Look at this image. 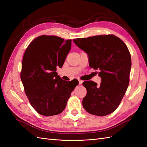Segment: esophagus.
I'll use <instances>...</instances> for the list:
<instances>
[{
  "label": "esophagus",
  "instance_id": "esophagus-1",
  "mask_svg": "<svg viewBox=\"0 0 147 147\" xmlns=\"http://www.w3.org/2000/svg\"><path fill=\"white\" fill-rule=\"evenodd\" d=\"M78 82H79V85H82V83H83V81L81 80H79Z\"/></svg>",
  "mask_w": 147,
  "mask_h": 147
}]
</instances>
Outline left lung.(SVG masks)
Segmentation results:
<instances>
[{"label":"left lung","instance_id":"1","mask_svg":"<svg viewBox=\"0 0 147 147\" xmlns=\"http://www.w3.org/2000/svg\"><path fill=\"white\" fill-rule=\"evenodd\" d=\"M74 43L88 55L89 65L98 69L102 82L83 83L86 95L83 106L88 113L105 116L119 105L129 83L131 54L126 45L112 34L74 39Z\"/></svg>","mask_w":147,"mask_h":147}]
</instances>
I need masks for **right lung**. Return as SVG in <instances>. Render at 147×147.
I'll return each mask as SVG.
<instances>
[{
  "label": "right lung",
  "mask_w": 147,
  "mask_h": 147,
  "mask_svg": "<svg viewBox=\"0 0 147 147\" xmlns=\"http://www.w3.org/2000/svg\"><path fill=\"white\" fill-rule=\"evenodd\" d=\"M71 39L41 35L28 46L23 56L21 80L31 105L45 116L64 111L78 81L67 82L57 75L71 48Z\"/></svg>",
  "instance_id": "1"
}]
</instances>
